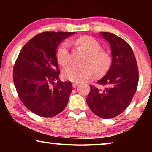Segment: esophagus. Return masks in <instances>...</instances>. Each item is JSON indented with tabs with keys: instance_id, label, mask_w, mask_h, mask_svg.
Here are the masks:
<instances>
[{
	"instance_id": "esophagus-1",
	"label": "esophagus",
	"mask_w": 152,
	"mask_h": 152,
	"mask_svg": "<svg viewBox=\"0 0 152 152\" xmlns=\"http://www.w3.org/2000/svg\"><path fill=\"white\" fill-rule=\"evenodd\" d=\"M78 83H77V82H73L72 83V86H73V88H76V86H78Z\"/></svg>"
}]
</instances>
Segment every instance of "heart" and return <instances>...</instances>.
<instances>
[{"label":"heart","mask_w":152,"mask_h":152,"mask_svg":"<svg viewBox=\"0 0 152 152\" xmlns=\"http://www.w3.org/2000/svg\"><path fill=\"white\" fill-rule=\"evenodd\" d=\"M77 48L86 53L83 64L81 67L68 66L64 69L63 77L74 82L86 80L93 75V71L96 76H102L109 70L112 64V58L109 53L102 50L101 42L90 36H83L74 41ZM69 45L63 43L57 51V59L61 65L65 66L68 62Z\"/></svg>","instance_id":"1"}]
</instances>
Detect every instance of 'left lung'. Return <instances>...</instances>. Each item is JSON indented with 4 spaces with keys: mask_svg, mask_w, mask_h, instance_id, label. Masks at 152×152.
<instances>
[{
    "mask_svg": "<svg viewBox=\"0 0 152 152\" xmlns=\"http://www.w3.org/2000/svg\"><path fill=\"white\" fill-rule=\"evenodd\" d=\"M101 35L111 48L113 61L107 74L97 82L104 89L90 86L87 104L102 119L118 116L127 109L135 94L139 81L137 61L132 48L122 38L111 33Z\"/></svg>",
    "mask_w": 152,
    "mask_h": 152,
    "instance_id": "1",
    "label": "left lung"
}]
</instances>
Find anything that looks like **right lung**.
Listing matches in <instances>:
<instances>
[{
    "mask_svg": "<svg viewBox=\"0 0 152 152\" xmlns=\"http://www.w3.org/2000/svg\"><path fill=\"white\" fill-rule=\"evenodd\" d=\"M74 33H40L25 43L15 61L12 77L18 96L30 111L40 117H54L68 104L72 86L71 82L58 80L56 50Z\"/></svg>",
    "mask_w": 152,
    "mask_h": 152,
    "instance_id": "obj_1",
    "label": "right lung"
}]
</instances>
